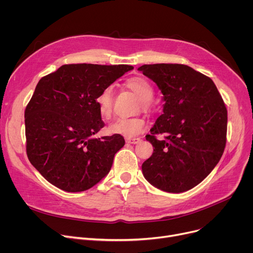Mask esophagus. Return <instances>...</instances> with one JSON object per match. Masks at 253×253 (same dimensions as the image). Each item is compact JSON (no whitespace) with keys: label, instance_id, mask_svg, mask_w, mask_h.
I'll list each match as a JSON object with an SVG mask.
<instances>
[{"label":"esophagus","instance_id":"34e87169","mask_svg":"<svg viewBox=\"0 0 253 253\" xmlns=\"http://www.w3.org/2000/svg\"><path fill=\"white\" fill-rule=\"evenodd\" d=\"M126 141L128 143H131V144H136V143H138L140 141V138H135V137L134 138H127Z\"/></svg>","mask_w":253,"mask_h":253}]
</instances>
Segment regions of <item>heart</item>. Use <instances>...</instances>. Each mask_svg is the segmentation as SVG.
<instances>
[{
    "label": "heart",
    "mask_w": 253,
    "mask_h": 253,
    "mask_svg": "<svg viewBox=\"0 0 253 253\" xmlns=\"http://www.w3.org/2000/svg\"><path fill=\"white\" fill-rule=\"evenodd\" d=\"M126 86L132 92L135 93L136 96L140 99V106L142 111L151 112L152 110V98L154 97V88L147 80L135 77L129 79L126 82ZM113 93L114 88L112 85L104 87L95 97L100 116L104 119H109L113 111ZM147 129V122L143 118H117L108 126L106 131L110 134H119L126 137L136 136Z\"/></svg>",
    "instance_id": "b5f03b06"
}]
</instances>
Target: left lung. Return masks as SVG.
Returning <instances> with one entry per match:
<instances>
[{
	"label": "left lung",
	"instance_id": "left-lung-1",
	"mask_svg": "<svg viewBox=\"0 0 253 253\" xmlns=\"http://www.w3.org/2000/svg\"><path fill=\"white\" fill-rule=\"evenodd\" d=\"M142 72L164 95L163 114L149 140L153 155L141 166L154 187L181 193L196 187L219 162L227 142L228 111L212 80L188 65L143 64ZM164 134L159 141L155 135Z\"/></svg>",
	"mask_w": 253,
	"mask_h": 253
}]
</instances>
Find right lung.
<instances>
[{
    "mask_svg": "<svg viewBox=\"0 0 253 253\" xmlns=\"http://www.w3.org/2000/svg\"><path fill=\"white\" fill-rule=\"evenodd\" d=\"M127 64H64L40 80L25 108L26 154L50 183L83 192L109 173L123 136L93 135L104 126L95 97L126 72Z\"/></svg>",
    "mask_w": 253,
    "mask_h": 253,
    "instance_id": "1",
    "label": "right lung"
}]
</instances>
